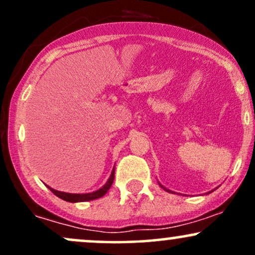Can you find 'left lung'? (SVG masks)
Masks as SVG:
<instances>
[{"mask_svg": "<svg viewBox=\"0 0 255 255\" xmlns=\"http://www.w3.org/2000/svg\"><path fill=\"white\" fill-rule=\"evenodd\" d=\"M159 186H160V187H162V188H163V189H164V191H166V192H169V193H172V191H170V189H168V188H165V187H164V186H162V184H160V183H159ZM213 191H215V189H212V191H211V192H209V193H212ZM209 193H207V194H209Z\"/></svg>", "mask_w": 255, "mask_h": 255, "instance_id": "8db88e82", "label": "left lung"}]
</instances>
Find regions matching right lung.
<instances>
[{
	"mask_svg": "<svg viewBox=\"0 0 255 255\" xmlns=\"http://www.w3.org/2000/svg\"><path fill=\"white\" fill-rule=\"evenodd\" d=\"M114 177H115V166H114L113 171H111L110 177L108 178L107 183H105L103 187H101V188L97 189V191H95V192L84 193V194H80V193L77 194V193L60 192V191H56V189L51 188V187H49V186H46V187H48V188L50 189V191L54 193L56 197L62 199V200H64V201H68V203H83V201L96 200V199L102 198L103 195L107 194V192L109 191L111 184H113V182H114Z\"/></svg>",
	"mask_w": 255,
	"mask_h": 255,
	"instance_id": "add662e5",
	"label": "right lung"
}]
</instances>
